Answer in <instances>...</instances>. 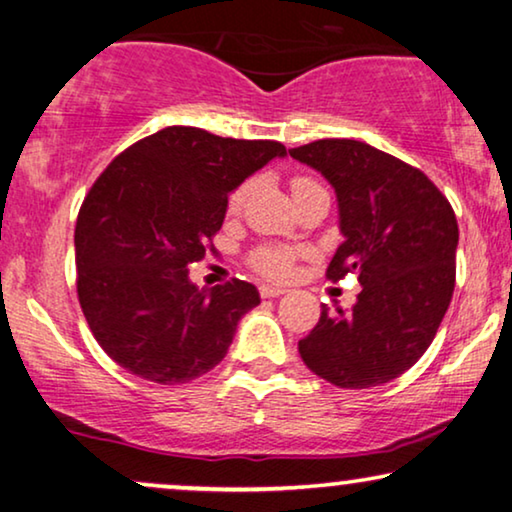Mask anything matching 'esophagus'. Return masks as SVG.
I'll use <instances>...</instances> for the list:
<instances>
[{
	"label": "esophagus",
	"instance_id": "34e87169",
	"mask_svg": "<svg viewBox=\"0 0 512 512\" xmlns=\"http://www.w3.org/2000/svg\"><path fill=\"white\" fill-rule=\"evenodd\" d=\"M258 291H261L263 298H279L286 293V289H282V286H272V284H263Z\"/></svg>",
	"mask_w": 512,
	"mask_h": 512
}]
</instances>
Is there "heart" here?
Listing matches in <instances>:
<instances>
[{"label": "heart", "mask_w": 512, "mask_h": 512, "mask_svg": "<svg viewBox=\"0 0 512 512\" xmlns=\"http://www.w3.org/2000/svg\"><path fill=\"white\" fill-rule=\"evenodd\" d=\"M300 184H310V179H296L291 188H296ZM244 195H247V186L237 188V191L230 195V209H240ZM293 256L296 254H293V249L289 247H261L254 254V258H251V263H254V268L265 277L284 279L291 272Z\"/></svg>", "instance_id": "1"}]
</instances>
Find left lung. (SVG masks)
I'll use <instances>...</instances> for the list:
<instances>
[{
	"instance_id": "1",
	"label": "left lung",
	"mask_w": 512,
	"mask_h": 512,
	"mask_svg": "<svg viewBox=\"0 0 512 512\" xmlns=\"http://www.w3.org/2000/svg\"><path fill=\"white\" fill-rule=\"evenodd\" d=\"M289 153L317 170L338 200L345 242L328 279L356 272L363 286L349 312L321 305L298 352L335 387L391 382L429 349L452 300L457 216L424 172L366 142L319 139Z\"/></svg>"
}]
</instances>
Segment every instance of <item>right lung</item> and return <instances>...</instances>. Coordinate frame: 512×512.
I'll return each instance as SVG.
<instances>
[{
    "label": "right lung",
    "instance_id": "1",
    "mask_svg": "<svg viewBox=\"0 0 512 512\" xmlns=\"http://www.w3.org/2000/svg\"><path fill=\"white\" fill-rule=\"evenodd\" d=\"M284 156L279 142L172 125L111 160L83 200L74 249L81 310L118 366L181 384L223 361L261 296L242 279L198 289L188 265L205 258L228 195Z\"/></svg>",
    "mask_w": 512,
    "mask_h": 512
}]
</instances>
